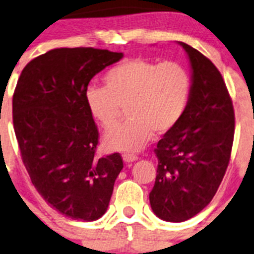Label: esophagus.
Returning <instances> with one entry per match:
<instances>
[{
	"mask_svg": "<svg viewBox=\"0 0 254 254\" xmlns=\"http://www.w3.org/2000/svg\"><path fill=\"white\" fill-rule=\"evenodd\" d=\"M137 156L135 155V153H124V155H123V160L125 161V162H134V161H136L137 160Z\"/></svg>",
	"mask_w": 254,
	"mask_h": 254,
	"instance_id": "1",
	"label": "esophagus"
}]
</instances>
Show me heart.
Instances as JSON below:
<instances>
[{
  "label": "heart",
  "instance_id": "1",
  "mask_svg": "<svg viewBox=\"0 0 254 254\" xmlns=\"http://www.w3.org/2000/svg\"><path fill=\"white\" fill-rule=\"evenodd\" d=\"M103 79L106 87L89 86L84 101L104 130H112L122 108H127L129 119L104 137V146L112 151L135 152L153 131L161 135L172 130L190 99V73L176 61L129 59L107 71Z\"/></svg>",
  "mask_w": 254,
  "mask_h": 254
}]
</instances>
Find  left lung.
Segmentation results:
<instances>
[{
	"label": "left lung",
	"instance_id": "obj_1",
	"mask_svg": "<svg viewBox=\"0 0 254 254\" xmlns=\"http://www.w3.org/2000/svg\"><path fill=\"white\" fill-rule=\"evenodd\" d=\"M179 44L190 61V99L155 148L157 175L150 193L152 211L170 222L186 221L211 201L229 166L235 134L234 107L220 71L200 51Z\"/></svg>",
	"mask_w": 254,
	"mask_h": 254
}]
</instances>
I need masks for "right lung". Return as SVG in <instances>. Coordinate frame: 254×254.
I'll return each mask as SVG.
<instances>
[{
    "label": "right lung",
    "mask_w": 254,
    "mask_h": 254,
    "mask_svg": "<svg viewBox=\"0 0 254 254\" xmlns=\"http://www.w3.org/2000/svg\"><path fill=\"white\" fill-rule=\"evenodd\" d=\"M122 58L103 49H54L27 64L14 89V132L33 186L72 220H98L123 170L120 153L96 156L98 129L84 101L93 76Z\"/></svg>",
    "instance_id": "add662e5"
}]
</instances>
